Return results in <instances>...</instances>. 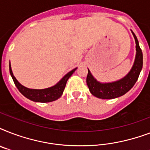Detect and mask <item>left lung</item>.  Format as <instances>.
<instances>
[{
	"instance_id": "left-lung-1",
	"label": "left lung",
	"mask_w": 150,
	"mask_h": 150,
	"mask_svg": "<svg viewBox=\"0 0 150 150\" xmlns=\"http://www.w3.org/2000/svg\"><path fill=\"white\" fill-rule=\"evenodd\" d=\"M132 33L135 38V44H136L135 46L136 54H135L134 64L128 75L116 82L101 83L92 75L90 71L88 69L86 83L89 87V91L94 96L97 98L107 99V100L117 98L128 93L135 84L142 68L143 57L137 37L132 31Z\"/></svg>"
}]
</instances>
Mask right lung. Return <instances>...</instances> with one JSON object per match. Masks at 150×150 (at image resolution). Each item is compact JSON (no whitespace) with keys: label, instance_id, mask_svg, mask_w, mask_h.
<instances>
[{"label":"right lung","instance_id":"1","mask_svg":"<svg viewBox=\"0 0 150 150\" xmlns=\"http://www.w3.org/2000/svg\"><path fill=\"white\" fill-rule=\"evenodd\" d=\"M76 69H77V68L69 71L68 74H66L54 86L43 89H33L23 86L22 84H20L19 82H18V80L15 79V77L13 75L12 70H11V64H9L10 74L11 75L13 81L15 82V86L18 88V89L19 90L20 93L29 100L40 103L52 102V101H54V100L60 98L61 95L63 94L64 89L65 88L67 81L71 76L73 73L75 72V71Z\"/></svg>","mask_w":150,"mask_h":150}]
</instances>
